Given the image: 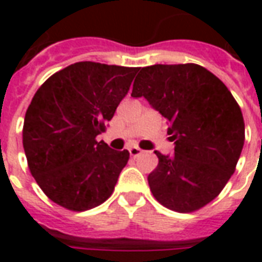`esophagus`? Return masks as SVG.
Returning a JSON list of instances; mask_svg holds the SVG:
<instances>
[{
	"mask_svg": "<svg viewBox=\"0 0 262 262\" xmlns=\"http://www.w3.org/2000/svg\"><path fill=\"white\" fill-rule=\"evenodd\" d=\"M129 153H130L132 157H137V156H140L142 154V150L139 147H130L129 148Z\"/></svg>",
	"mask_w": 262,
	"mask_h": 262,
	"instance_id": "esophagus-1",
	"label": "esophagus"
}]
</instances>
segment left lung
I'll use <instances>...</instances> for the list:
<instances>
[{
	"instance_id": "obj_1",
	"label": "left lung",
	"mask_w": 262,
	"mask_h": 262,
	"mask_svg": "<svg viewBox=\"0 0 262 262\" xmlns=\"http://www.w3.org/2000/svg\"><path fill=\"white\" fill-rule=\"evenodd\" d=\"M132 97H144L168 120L176 143L171 157L156 151L159 165L147 178L153 196L180 213L212 202L244 144L242 109L227 86L199 64H154L140 70Z\"/></svg>"
}]
</instances>
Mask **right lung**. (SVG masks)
Instances as JSON below:
<instances>
[{
  "label": "right lung",
  "mask_w": 262,
  "mask_h": 262,
  "mask_svg": "<svg viewBox=\"0 0 262 262\" xmlns=\"http://www.w3.org/2000/svg\"><path fill=\"white\" fill-rule=\"evenodd\" d=\"M137 71L80 61L49 77L32 98L22 143L31 174L50 201L82 212L112 195L129 151H115L97 136Z\"/></svg>",
  "instance_id": "right-lung-1"
}]
</instances>
